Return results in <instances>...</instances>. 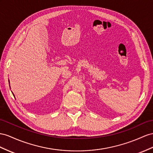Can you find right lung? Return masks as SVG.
Here are the masks:
<instances>
[{
	"label": "right lung",
	"instance_id": "1",
	"mask_svg": "<svg viewBox=\"0 0 153 153\" xmlns=\"http://www.w3.org/2000/svg\"><path fill=\"white\" fill-rule=\"evenodd\" d=\"M9 83H10V80H9ZM14 96V95H13Z\"/></svg>",
	"mask_w": 153,
	"mask_h": 153
}]
</instances>
